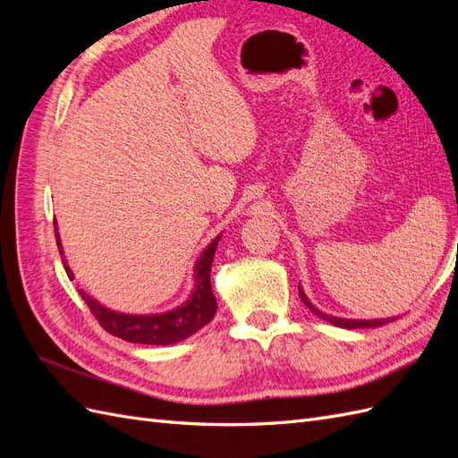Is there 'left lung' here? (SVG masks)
I'll list each match as a JSON object with an SVG mask.
<instances>
[{
	"label": "left lung",
	"instance_id": "1",
	"mask_svg": "<svg viewBox=\"0 0 458 458\" xmlns=\"http://www.w3.org/2000/svg\"><path fill=\"white\" fill-rule=\"evenodd\" d=\"M298 293H300L301 301L306 303V306L310 308V311L313 315H317L318 318H323V321L335 325V327H342V328H369V327L386 325V323L394 321V318H397V317H386V318H369V321H367V318H342V317H335V315H327V313H323L321 310H317L313 306V303L308 300L306 293H303V290H301V286H298Z\"/></svg>",
	"mask_w": 458,
	"mask_h": 458
}]
</instances>
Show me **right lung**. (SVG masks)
I'll return each mask as SVG.
<instances>
[{
  "mask_svg": "<svg viewBox=\"0 0 458 458\" xmlns=\"http://www.w3.org/2000/svg\"><path fill=\"white\" fill-rule=\"evenodd\" d=\"M55 239H57L59 252L63 258V266L68 275V279H74V273L68 267L64 259V252L61 246L59 227L55 221ZM221 241V234L204 248L202 256L195 263V286L189 300L175 310L164 311V313H150V315H130V313H118L105 308L103 303L93 300L84 290H78L81 300L88 303V308L93 311L97 321L101 327L122 340L131 344H152V345H170L175 342H182L189 336L199 332L204 325H208L214 318L217 301L212 293L210 284V271L217 242Z\"/></svg>",
  "mask_w": 458,
  "mask_h": 458,
  "instance_id": "obj_1",
  "label": "right lung"
}]
</instances>
